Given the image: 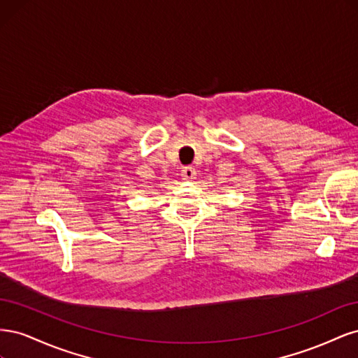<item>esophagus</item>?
<instances>
[{"label": "esophagus", "instance_id": "obj_1", "mask_svg": "<svg viewBox=\"0 0 358 358\" xmlns=\"http://www.w3.org/2000/svg\"><path fill=\"white\" fill-rule=\"evenodd\" d=\"M180 176H182L183 180H192V179H196L197 171H196V169H194L192 166H187V167L182 169Z\"/></svg>", "mask_w": 358, "mask_h": 358}]
</instances>
